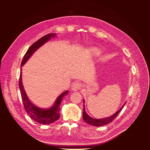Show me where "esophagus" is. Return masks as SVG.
<instances>
[{
	"mask_svg": "<svg viewBox=\"0 0 150 150\" xmlns=\"http://www.w3.org/2000/svg\"><path fill=\"white\" fill-rule=\"evenodd\" d=\"M81 87V84L79 82H76L75 83H73V85L71 86V89L73 91H77L79 89V88Z\"/></svg>",
	"mask_w": 150,
	"mask_h": 150,
	"instance_id": "obj_1",
	"label": "esophagus"
}]
</instances>
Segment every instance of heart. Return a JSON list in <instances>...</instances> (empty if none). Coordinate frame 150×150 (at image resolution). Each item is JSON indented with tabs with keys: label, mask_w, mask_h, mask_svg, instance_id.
Returning <instances> with one entry per match:
<instances>
[{
	"label": "heart",
	"mask_w": 150,
	"mask_h": 150,
	"mask_svg": "<svg viewBox=\"0 0 150 150\" xmlns=\"http://www.w3.org/2000/svg\"><path fill=\"white\" fill-rule=\"evenodd\" d=\"M92 52L94 54H99L100 53V51L98 49H93L92 50Z\"/></svg>",
	"instance_id": "1"
}]
</instances>
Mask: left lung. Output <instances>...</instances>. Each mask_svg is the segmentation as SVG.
Returning a JSON list of instances; mask_svg holds the SVG:
<instances>
[{
	"instance_id": "left-lung-1",
	"label": "left lung",
	"mask_w": 150,
	"mask_h": 150,
	"mask_svg": "<svg viewBox=\"0 0 150 150\" xmlns=\"http://www.w3.org/2000/svg\"><path fill=\"white\" fill-rule=\"evenodd\" d=\"M84 101V100H83ZM85 103V102H84ZM126 103L124 104V105L122 106V108L118 110L115 114H114L113 115H112L110 116H109L108 118H100V119H95L90 117L88 116L87 112H85V104H84V107H83V120H84L86 123H87L88 124H90L91 126H104L106 125V124H108L109 123L112 122L114 120L116 116H117L120 112L121 111L122 109L123 108L124 106L125 105Z\"/></svg>"
}]
</instances>
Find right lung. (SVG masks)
Instances as JSON below:
<instances>
[{
    "label": "right lung",
    "instance_id": "1",
    "mask_svg": "<svg viewBox=\"0 0 150 150\" xmlns=\"http://www.w3.org/2000/svg\"><path fill=\"white\" fill-rule=\"evenodd\" d=\"M55 34L52 33V34H49L44 35L42 38L38 40V41L34 43L31 46H30L28 50H27L26 54H25L24 56L22 59L21 65H23L25 63L27 62V60L31 57V55L33 54L35 50H37L38 48L42 46V45L47 42L51 38L54 37ZM19 87L20 90V93H21V96L22 98V101H23L24 107L25 110H26V113L30 116L32 120L37 122L40 124H49L54 122L55 121L57 120L60 116L59 114V109H60V105L62 103V100L63 99V96L65 95H67L68 93V91H65L63 93H62L59 97L57 98L56 101L54 104V105L52 106V108L49 109H41L40 108H38L37 106H34L33 104L30 102L26 94L25 93L23 85H22V75H20L19 78Z\"/></svg>",
    "mask_w": 150,
    "mask_h": 150
}]
</instances>
